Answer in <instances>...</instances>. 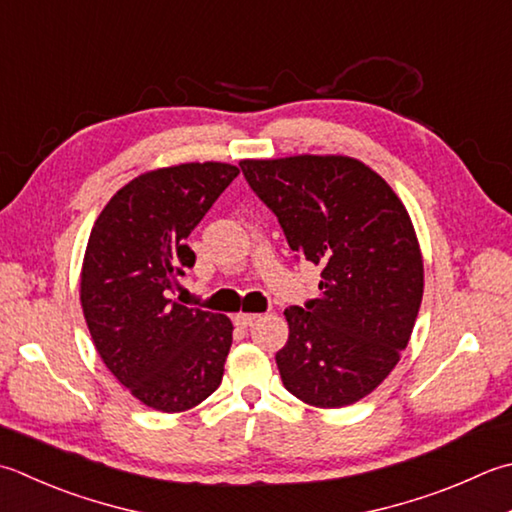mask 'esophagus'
<instances>
[{
	"instance_id": "obj_1",
	"label": "esophagus",
	"mask_w": 512,
	"mask_h": 512,
	"mask_svg": "<svg viewBox=\"0 0 512 512\" xmlns=\"http://www.w3.org/2000/svg\"><path fill=\"white\" fill-rule=\"evenodd\" d=\"M257 319H259L257 313H237L235 324L242 326V328H248V326H253V322H257Z\"/></svg>"
}]
</instances>
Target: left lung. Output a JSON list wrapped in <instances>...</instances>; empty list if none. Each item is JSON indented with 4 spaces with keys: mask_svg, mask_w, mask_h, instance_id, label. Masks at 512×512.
Here are the masks:
<instances>
[{
    "mask_svg": "<svg viewBox=\"0 0 512 512\" xmlns=\"http://www.w3.org/2000/svg\"><path fill=\"white\" fill-rule=\"evenodd\" d=\"M290 250L322 266L319 297L284 310L275 355L290 395L317 408L359 402L402 357L424 295L415 226L395 190L346 155L242 159Z\"/></svg>",
    "mask_w": 512,
    "mask_h": 512,
    "instance_id": "obj_1",
    "label": "left lung"
}]
</instances>
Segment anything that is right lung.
Returning <instances> with one entry per match:
<instances>
[{
    "label": "right lung",
    "mask_w": 512,
    "mask_h": 512,
    "mask_svg": "<svg viewBox=\"0 0 512 512\" xmlns=\"http://www.w3.org/2000/svg\"><path fill=\"white\" fill-rule=\"evenodd\" d=\"M237 175L224 162L148 170L90 230L79 279L90 337L117 382L162 413L195 408L222 384L233 322L170 293L195 264L188 235Z\"/></svg>",
    "instance_id": "add662e5"
}]
</instances>
